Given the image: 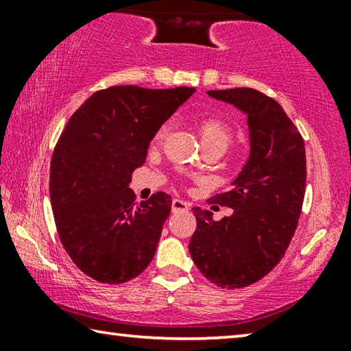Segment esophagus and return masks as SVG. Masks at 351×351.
<instances>
[{
	"mask_svg": "<svg viewBox=\"0 0 351 351\" xmlns=\"http://www.w3.org/2000/svg\"><path fill=\"white\" fill-rule=\"evenodd\" d=\"M184 210H189V203L182 199H173L171 201V212L176 213V212H184Z\"/></svg>",
	"mask_w": 351,
	"mask_h": 351,
	"instance_id": "esophagus-1",
	"label": "esophagus"
}]
</instances>
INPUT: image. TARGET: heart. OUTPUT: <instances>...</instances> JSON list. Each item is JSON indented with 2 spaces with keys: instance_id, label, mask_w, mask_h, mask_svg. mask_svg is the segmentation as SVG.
I'll return each instance as SVG.
<instances>
[{
  "instance_id": "b5f03b06",
  "label": "heart",
  "mask_w": 351,
  "mask_h": 351,
  "mask_svg": "<svg viewBox=\"0 0 351 351\" xmlns=\"http://www.w3.org/2000/svg\"><path fill=\"white\" fill-rule=\"evenodd\" d=\"M199 133H201V141H203V144L217 142V144L228 147L230 141V132L228 125L217 117H207L204 121H201ZM164 134H165V127H161L158 130V133L154 134V141L159 142L164 138Z\"/></svg>"
}]
</instances>
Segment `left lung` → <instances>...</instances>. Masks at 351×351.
Instances as JSON below:
<instances>
[{
    "label": "left lung",
    "mask_w": 351,
    "mask_h": 351,
    "mask_svg": "<svg viewBox=\"0 0 351 351\" xmlns=\"http://www.w3.org/2000/svg\"><path fill=\"white\" fill-rule=\"evenodd\" d=\"M207 94L247 117L251 148L228 192L209 199L234 209L232 215L215 221L209 210L193 207L197 230L189 251L212 283L245 288L274 269L295 232L305 197V145L274 99L252 88Z\"/></svg>",
    "instance_id": "obj_1"
}]
</instances>
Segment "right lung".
I'll list each match as a JSON object with an SVG mask.
<instances>
[{
  "label": "right lung",
  "mask_w": 351,
  "mask_h": 351,
  "mask_svg": "<svg viewBox=\"0 0 351 351\" xmlns=\"http://www.w3.org/2000/svg\"><path fill=\"white\" fill-rule=\"evenodd\" d=\"M195 88L111 86L85 100L64 127L51 162L57 232L77 268L102 283L138 277L170 215L164 192L136 203L132 173L150 141Z\"/></svg>",
  "instance_id": "obj_1"
}]
</instances>
